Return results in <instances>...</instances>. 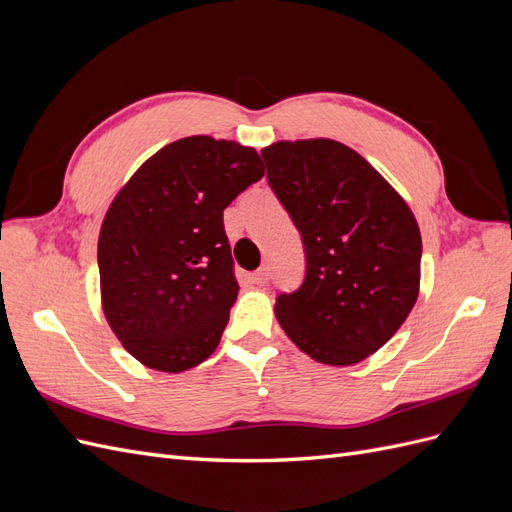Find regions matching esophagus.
Instances as JSON below:
<instances>
[{
    "label": "esophagus",
    "instance_id": "1",
    "mask_svg": "<svg viewBox=\"0 0 512 512\" xmlns=\"http://www.w3.org/2000/svg\"><path fill=\"white\" fill-rule=\"evenodd\" d=\"M252 282L258 284V286H267L269 282V269L267 267H260L258 271L252 273Z\"/></svg>",
    "mask_w": 512,
    "mask_h": 512
}]
</instances>
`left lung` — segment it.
I'll use <instances>...</instances> for the list:
<instances>
[{"label":"left lung","instance_id":"left-lung-1","mask_svg":"<svg viewBox=\"0 0 512 512\" xmlns=\"http://www.w3.org/2000/svg\"><path fill=\"white\" fill-rule=\"evenodd\" d=\"M260 156L307 260L301 288L275 301L277 322L322 365L361 363L418 299L423 243L414 213L361 153L331 138L277 141Z\"/></svg>","mask_w":512,"mask_h":512}]
</instances>
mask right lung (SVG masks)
I'll list each match as a JSON object with an SVG mask.
<instances>
[{"mask_svg":"<svg viewBox=\"0 0 512 512\" xmlns=\"http://www.w3.org/2000/svg\"><path fill=\"white\" fill-rule=\"evenodd\" d=\"M262 175L254 147L198 134L153 153L113 198L98 239L102 312L145 367L179 374L218 348L239 294L224 209Z\"/></svg>","mask_w":512,"mask_h":512,"instance_id":"1","label":"right lung"}]
</instances>
